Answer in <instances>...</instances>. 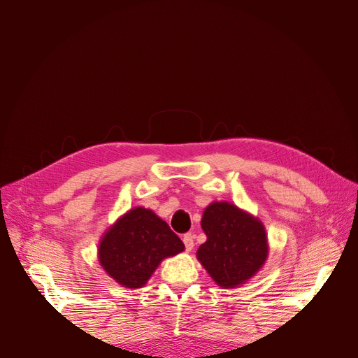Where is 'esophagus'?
Here are the masks:
<instances>
[{
  "mask_svg": "<svg viewBox=\"0 0 358 358\" xmlns=\"http://www.w3.org/2000/svg\"><path fill=\"white\" fill-rule=\"evenodd\" d=\"M182 242H184V247H185V251H192L193 247H194V235L190 232V234H185L182 236Z\"/></svg>",
  "mask_w": 358,
  "mask_h": 358,
  "instance_id": "obj_1",
  "label": "esophagus"
}]
</instances>
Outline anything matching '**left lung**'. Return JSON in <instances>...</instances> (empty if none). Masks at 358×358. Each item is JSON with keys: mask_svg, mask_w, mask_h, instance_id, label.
<instances>
[{"mask_svg": "<svg viewBox=\"0 0 358 358\" xmlns=\"http://www.w3.org/2000/svg\"><path fill=\"white\" fill-rule=\"evenodd\" d=\"M201 228L208 241L197 258L222 287H235L252 277L267 258V236L258 219L229 203L206 208Z\"/></svg>", "mask_w": 358, "mask_h": 358, "instance_id": "left-lung-1", "label": "left lung"}]
</instances>
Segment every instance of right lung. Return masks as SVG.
<instances>
[{"label":"right lung","mask_w":358,"mask_h":358,"mask_svg":"<svg viewBox=\"0 0 358 358\" xmlns=\"http://www.w3.org/2000/svg\"><path fill=\"white\" fill-rule=\"evenodd\" d=\"M184 250L181 239L152 210L136 208L117 220L100 242V262L120 285L142 287L159 262Z\"/></svg>","instance_id":"add662e5"}]
</instances>
